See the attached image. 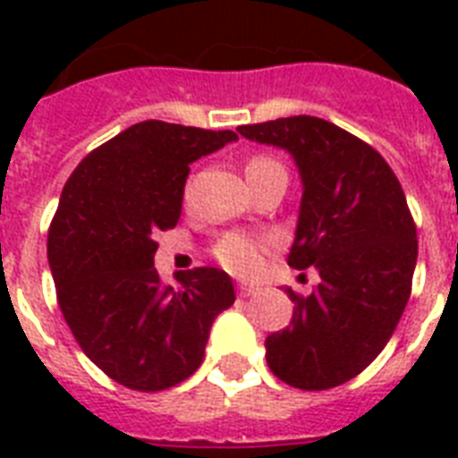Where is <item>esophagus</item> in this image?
I'll use <instances>...</instances> for the list:
<instances>
[{"label":"esophagus","mask_w":458,"mask_h":458,"mask_svg":"<svg viewBox=\"0 0 458 458\" xmlns=\"http://www.w3.org/2000/svg\"><path fill=\"white\" fill-rule=\"evenodd\" d=\"M237 294L240 297H251V294H257V287H251V285H237Z\"/></svg>","instance_id":"esophagus-1"}]
</instances>
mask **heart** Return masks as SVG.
Listing matches in <instances>:
<instances>
[{"instance_id":"heart-1","label":"heart","mask_w":458,"mask_h":458,"mask_svg":"<svg viewBox=\"0 0 458 458\" xmlns=\"http://www.w3.org/2000/svg\"><path fill=\"white\" fill-rule=\"evenodd\" d=\"M280 165L278 161H273L268 157H254L247 164V175L254 171H264V168H273ZM268 240L266 237H251L244 233H230L216 244L214 257L218 259V264L225 271L235 273V276H251L261 268V254L268 250Z\"/></svg>"}]
</instances>
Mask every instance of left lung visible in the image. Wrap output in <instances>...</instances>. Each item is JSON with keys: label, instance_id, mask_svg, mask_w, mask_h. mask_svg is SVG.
<instances>
[{"label": "left lung", "instance_id": "8db88e82", "mask_svg": "<svg viewBox=\"0 0 458 458\" xmlns=\"http://www.w3.org/2000/svg\"><path fill=\"white\" fill-rule=\"evenodd\" d=\"M237 132L293 154L301 204L287 264L320 276L309 297L285 290L293 323L266 337L268 369L300 390L337 387L383 352L411 294L419 240L404 190L373 147L323 118Z\"/></svg>", "mask_w": 458, "mask_h": 458}]
</instances>
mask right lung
<instances>
[{
  "instance_id": "right-lung-1",
  "label": "right lung",
  "mask_w": 458,
  "mask_h": 458,
  "mask_svg": "<svg viewBox=\"0 0 458 458\" xmlns=\"http://www.w3.org/2000/svg\"><path fill=\"white\" fill-rule=\"evenodd\" d=\"M233 131L142 121L97 147L71 173L47 237L64 318L111 380L168 390L204 361L216 316L235 301L218 268H154L158 230L175 228L190 164L235 142Z\"/></svg>"
}]
</instances>
